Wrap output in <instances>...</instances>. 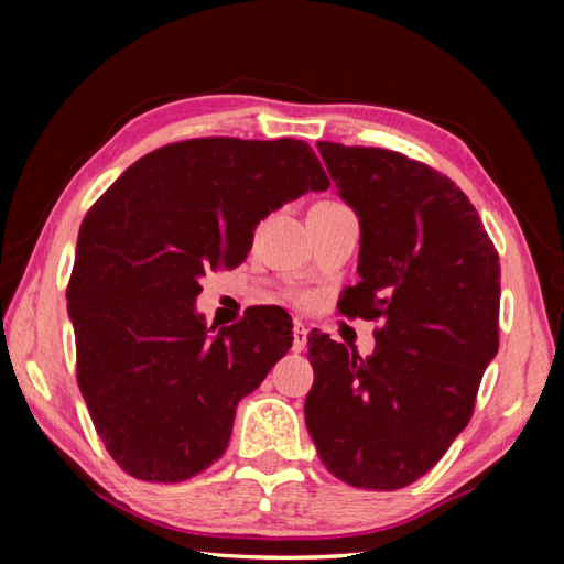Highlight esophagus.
Listing matches in <instances>:
<instances>
[{
    "mask_svg": "<svg viewBox=\"0 0 564 564\" xmlns=\"http://www.w3.org/2000/svg\"><path fill=\"white\" fill-rule=\"evenodd\" d=\"M305 338H308V328H305L301 321H295V326H293V346H291V350H293V352H301V350L305 348Z\"/></svg>",
    "mask_w": 564,
    "mask_h": 564,
    "instance_id": "obj_1",
    "label": "esophagus"
}]
</instances>
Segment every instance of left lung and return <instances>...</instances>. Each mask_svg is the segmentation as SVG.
<instances>
[{
  "label": "left lung",
  "mask_w": 564,
  "mask_h": 564,
  "mask_svg": "<svg viewBox=\"0 0 564 564\" xmlns=\"http://www.w3.org/2000/svg\"><path fill=\"white\" fill-rule=\"evenodd\" d=\"M360 221L348 318L380 321L360 358L311 330L305 425L323 465L362 490H398L441 460L470 423L498 356L500 256L451 178L398 151L318 141Z\"/></svg>",
  "instance_id": "8db88e82"
}]
</instances>
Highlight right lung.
Returning <instances> with one entry per match:
<instances>
[{"label": "right lung", "instance_id": "add662e5", "mask_svg": "<svg viewBox=\"0 0 564 564\" xmlns=\"http://www.w3.org/2000/svg\"><path fill=\"white\" fill-rule=\"evenodd\" d=\"M330 181L305 141L188 139L141 156L89 208L66 289L76 383L121 470L181 482L224 455L238 400L291 348L279 305L212 333L198 279L236 269L261 218Z\"/></svg>", "mask_w": 564, "mask_h": 564}]
</instances>
